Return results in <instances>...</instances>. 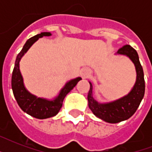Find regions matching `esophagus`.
Instances as JSON below:
<instances>
[{
    "label": "esophagus",
    "instance_id": "34e87169",
    "mask_svg": "<svg viewBox=\"0 0 152 152\" xmlns=\"http://www.w3.org/2000/svg\"><path fill=\"white\" fill-rule=\"evenodd\" d=\"M80 76L83 79L88 78V76H90V71L88 69H82L80 70Z\"/></svg>",
    "mask_w": 152,
    "mask_h": 152
}]
</instances>
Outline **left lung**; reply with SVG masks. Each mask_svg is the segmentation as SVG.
Returning <instances> with one entry per match:
<instances>
[{"mask_svg": "<svg viewBox=\"0 0 152 152\" xmlns=\"http://www.w3.org/2000/svg\"><path fill=\"white\" fill-rule=\"evenodd\" d=\"M115 55L125 56L134 64L137 78L132 89L127 95L120 99L107 102H101L93 97V85L89 81L90 90L88 95V106L92 113L97 118L111 124L121 122L131 118L139 107L145 91L144 71L136 50L129 45H125L119 49Z\"/></svg>", "mask_w": 152, "mask_h": 152, "instance_id": "8db88e82", "label": "left lung"}]
</instances>
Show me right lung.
Listing matches in <instances>:
<instances>
[{"label": "right lung", "mask_w": 152, "mask_h": 152, "mask_svg": "<svg viewBox=\"0 0 152 152\" xmlns=\"http://www.w3.org/2000/svg\"><path fill=\"white\" fill-rule=\"evenodd\" d=\"M51 35L52 34L50 32H42L41 34L34 35L26 42L21 51L16 57L12 76V89L18 105L23 112L38 119H46L57 115L61 108L62 103L67 94H69L79 81L82 80L81 77H76L69 80L60 90L57 95L52 99L38 97L31 94L26 88L20 69V61L32 45L38 41L39 39Z\"/></svg>", "instance_id": "add662e5"}]
</instances>
